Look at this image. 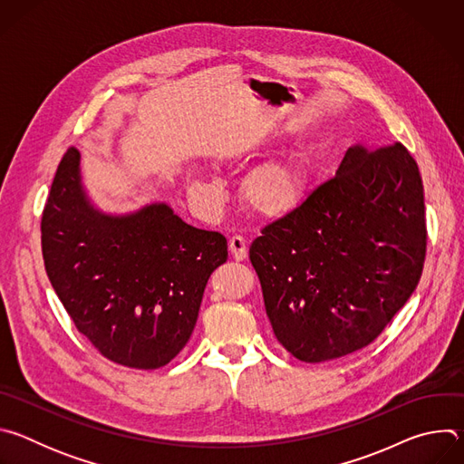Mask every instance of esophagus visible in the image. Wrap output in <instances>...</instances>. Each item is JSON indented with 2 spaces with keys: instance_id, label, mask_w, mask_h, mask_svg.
Segmentation results:
<instances>
[{
  "instance_id": "obj_1",
  "label": "esophagus",
  "mask_w": 464,
  "mask_h": 464,
  "mask_svg": "<svg viewBox=\"0 0 464 464\" xmlns=\"http://www.w3.org/2000/svg\"><path fill=\"white\" fill-rule=\"evenodd\" d=\"M229 251L233 255L235 260H244L247 256V246H246V240L238 235L231 237L229 238Z\"/></svg>"
}]
</instances>
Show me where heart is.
<instances>
[{"label": "heart", "instance_id": "heart-1", "mask_svg": "<svg viewBox=\"0 0 464 464\" xmlns=\"http://www.w3.org/2000/svg\"><path fill=\"white\" fill-rule=\"evenodd\" d=\"M249 206L262 215H281L303 198V176L294 165L274 163L255 170L246 181Z\"/></svg>", "mask_w": 464, "mask_h": 464}]
</instances>
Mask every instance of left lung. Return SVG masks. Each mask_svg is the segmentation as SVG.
<instances>
[{"instance_id":"left-lung-1","label":"left lung","mask_w":464,"mask_h":464,"mask_svg":"<svg viewBox=\"0 0 464 464\" xmlns=\"http://www.w3.org/2000/svg\"><path fill=\"white\" fill-rule=\"evenodd\" d=\"M249 247L279 343L319 363L371 345L415 292L426 258L419 165L402 143L351 147L336 176Z\"/></svg>"}]
</instances>
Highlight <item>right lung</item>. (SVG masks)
Instances as JSON below:
<instances>
[{"mask_svg": "<svg viewBox=\"0 0 464 464\" xmlns=\"http://www.w3.org/2000/svg\"><path fill=\"white\" fill-rule=\"evenodd\" d=\"M79 150L63 154L42 213L47 277L82 336L110 362L160 369L187 345L209 276L227 260L218 231L165 204L108 217L86 200Z\"/></svg>", "mask_w": 464, "mask_h": 464, "instance_id": "add662e5", "label": "right lung"}]
</instances>
